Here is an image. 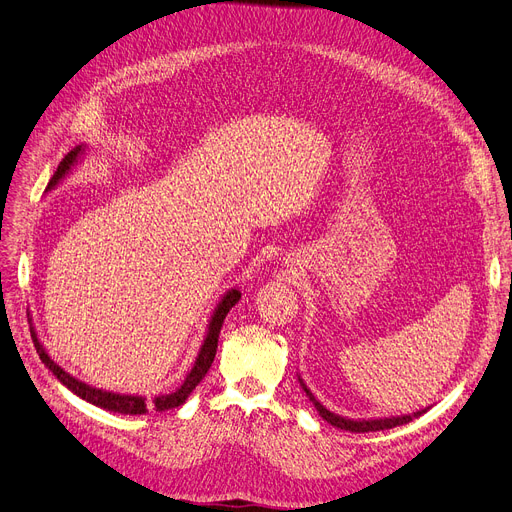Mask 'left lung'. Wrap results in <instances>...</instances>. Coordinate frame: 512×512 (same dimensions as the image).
<instances>
[{
	"label": "left lung",
	"mask_w": 512,
	"mask_h": 512,
	"mask_svg": "<svg viewBox=\"0 0 512 512\" xmlns=\"http://www.w3.org/2000/svg\"><path fill=\"white\" fill-rule=\"evenodd\" d=\"M299 382H301V386H303L305 394L309 396V400L313 402V407L317 409V413H319L321 417H324L330 425L340 427V429H346V432H353V434L380 432V429H392V427H396V425H405V423H409V421H413V419L421 417V415L427 411V409H421V411H417V413H413V415L380 417V419H348V417H342V415H336V413L328 411L324 405H321V402L313 396V392L307 388V384L301 380V375H299Z\"/></svg>",
	"instance_id": "8db88e82"
}]
</instances>
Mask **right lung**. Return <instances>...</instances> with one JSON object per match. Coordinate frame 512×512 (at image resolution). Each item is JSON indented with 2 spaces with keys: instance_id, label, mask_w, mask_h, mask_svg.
<instances>
[{
  "instance_id": "obj_1",
  "label": "right lung",
  "mask_w": 512,
  "mask_h": 512,
  "mask_svg": "<svg viewBox=\"0 0 512 512\" xmlns=\"http://www.w3.org/2000/svg\"><path fill=\"white\" fill-rule=\"evenodd\" d=\"M87 151V145H76L58 166V172L53 174V178L49 180L45 191H51V188H56L70 172L72 168L78 164L80 157L85 155ZM240 301V290L238 288H230L222 301L215 305L211 317H209V324H207V334L203 338V344L199 348L197 353V359H195V365L191 367V371L186 373V378L182 382V386H178L174 392L170 394H159L155 396L151 402H147L145 396H139V394H120V392H112V390H101V388H95V386H89L85 384L83 380L74 378L72 373H68L64 367H60L56 361H53L45 346L41 344L39 336H37V330L35 326L31 324V338L35 342V348L39 353V359L45 363V367L56 375V378L70 390L74 392L76 396H80L83 400L91 402V405L99 407V409H105V411H112V413H122V415H145L149 411V407H153L155 411H168V409H176L180 405H184V400L188 398V394H191L199 382L205 378V373L209 371L213 359H215V351H218V338H220V330H222V324L224 319L228 315V311Z\"/></svg>"
}]
</instances>
